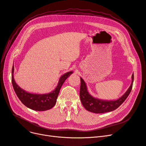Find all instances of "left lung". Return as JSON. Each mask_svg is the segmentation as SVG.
<instances>
[{"label":"left lung","instance_id":"8db88e82","mask_svg":"<svg viewBox=\"0 0 146 146\" xmlns=\"http://www.w3.org/2000/svg\"><path fill=\"white\" fill-rule=\"evenodd\" d=\"M133 82H134V73L132 75V82L128 90L123 96L116 100H103L94 98L89 93L85 81L80 78V99L82 105L89 111L94 113H104L116 110L127 98L130 94Z\"/></svg>","mask_w":146,"mask_h":146}]
</instances>
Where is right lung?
Returning a JSON list of instances; mask_svg holds the SVG:
<instances>
[{
  "mask_svg": "<svg viewBox=\"0 0 146 146\" xmlns=\"http://www.w3.org/2000/svg\"><path fill=\"white\" fill-rule=\"evenodd\" d=\"M14 67L12 69V84L17 97L21 103L28 108L36 111H45L52 109L55 106L60 89L65 80L70 76L73 72H68L62 75L59 79L57 86L55 90L48 94L30 93L19 86L14 78Z\"/></svg>",
  "mask_w": 146,
  "mask_h": 146,
  "instance_id": "1",
  "label": "right lung"
}]
</instances>
